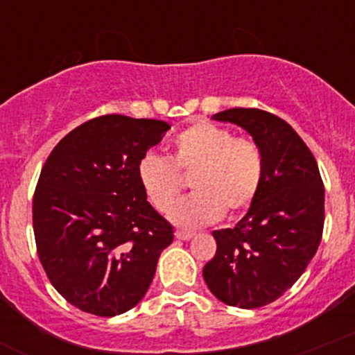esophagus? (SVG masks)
Returning <instances> with one entry per match:
<instances>
[{"label": "esophagus", "instance_id": "34e87169", "mask_svg": "<svg viewBox=\"0 0 355 355\" xmlns=\"http://www.w3.org/2000/svg\"><path fill=\"white\" fill-rule=\"evenodd\" d=\"M193 236H195V232H191V231H176V237L181 241L191 239Z\"/></svg>", "mask_w": 355, "mask_h": 355}]
</instances>
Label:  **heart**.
<instances>
[{
  "label": "heart",
  "mask_w": 355,
  "mask_h": 355,
  "mask_svg": "<svg viewBox=\"0 0 355 355\" xmlns=\"http://www.w3.org/2000/svg\"><path fill=\"white\" fill-rule=\"evenodd\" d=\"M183 174H193L195 193L171 210L182 227L207 225L225 214H243L257 200L265 176L261 147L248 137L211 121H195L174 138L173 160L148 152L137 167L138 182L157 211H167L184 188Z\"/></svg>",
  "instance_id": "b5f03b06"
}]
</instances>
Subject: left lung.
Masks as SVG:
<instances>
[{
	"label": "left lung",
	"mask_w": 355,
	"mask_h": 355,
	"mask_svg": "<svg viewBox=\"0 0 355 355\" xmlns=\"http://www.w3.org/2000/svg\"><path fill=\"white\" fill-rule=\"evenodd\" d=\"M243 126L265 155L261 188L232 229L214 231L215 257L203 279L229 306L254 309L297 282L321 243L324 186L308 145L279 116L236 107L211 116Z\"/></svg>",
	"instance_id": "8db88e82"
}]
</instances>
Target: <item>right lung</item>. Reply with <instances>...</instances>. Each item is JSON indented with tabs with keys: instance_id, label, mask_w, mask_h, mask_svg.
<instances>
[{
	"instance_id": "obj_1",
	"label": "right lung",
	"mask_w": 355,
	"mask_h": 355,
	"mask_svg": "<svg viewBox=\"0 0 355 355\" xmlns=\"http://www.w3.org/2000/svg\"><path fill=\"white\" fill-rule=\"evenodd\" d=\"M169 124L105 114L80 124L53 148L32 200L39 259L75 308L116 316L144 299L173 225L138 182L141 157Z\"/></svg>"
}]
</instances>
